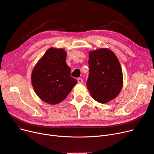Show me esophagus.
I'll list each match as a JSON object with an SVG mask.
<instances>
[{
  "mask_svg": "<svg viewBox=\"0 0 154 154\" xmlns=\"http://www.w3.org/2000/svg\"><path fill=\"white\" fill-rule=\"evenodd\" d=\"M77 82H78V83H79V84H82V82H83V80H82V79L81 78H78V79H77Z\"/></svg>",
  "mask_w": 154,
  "mask_h": 154,
  "instance_id": "1",
  "label": "esophagus"
}]
</instances>
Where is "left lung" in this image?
<instances>
[{"mask_svg": "<svg viewBox=\"0 0 154 154\" xmlns=\"http://www.w3.org/2000/svg\"><path fill=\"white\" fill-rule=\"evenodd\" d=\"M89 77L86 86L94 100L106 103L120 93L123 84L122 69L110 49L102 48L89 52Z\"/></svg>", "mask_w": 154, "mask_h": 154, "instance_id": "1", "label": "left lung"}]
</instances>
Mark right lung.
<instances>
[{
  "label": "right lung",
  "instance_id": "1",
  "mask_svg": "<svg viewBox=\"0 0 154 154\" xmlns=\"http://www.w3.org/2000/svg\"><path fill=\"white\" fill-rule=\"evenodd\" d=\"M66 56L63 48L51 47L33 68L31 82L34 91L47 103L55 105L64 100L77 82L70 76Z\"/></svg>",
  "mask_w": 154,
  "mask_h": 154
}]
</instances>
